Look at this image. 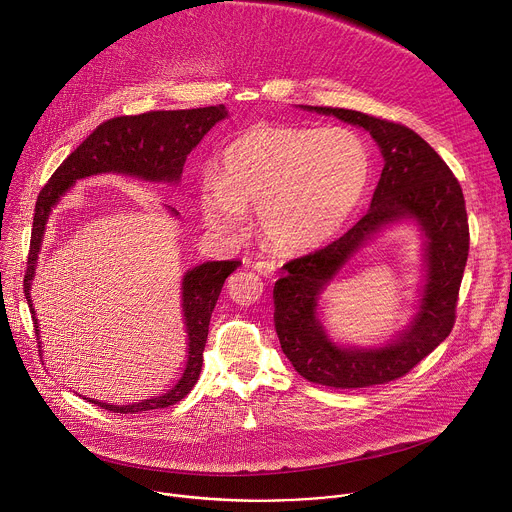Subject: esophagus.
I'll return each mask as SVG.
<instances>
[{
  "label": "esophagus",
  "instance_id": "34e87169",
  "mask_svg": "<svg viewBox=\"0 0 512 512\" xmlns=\"http://www.w3.org/2000/svg\"><path fill=\"white\" fill-rule=\"evenodd\" d=\"M255 271L263 277H273L277 271V263L269 261V259H259V261H255Z\"/></svg>",
  "mask_w": 512,
  "mask_h": 512
}]
</instances>
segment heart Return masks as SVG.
<instances>
[{"mask_svg":"<svg viewBox=\"0 0 512 512\" xmlns=\"http://www.w3.org/2000/svg\"><path fill=\"white\" fill-rule=\"evenodd\" d=\"M373 170L369 143L348 127L257 123L221 156L218 180L198 192L204 223L239 235L247 208H259L267 243L308 253L332 241L358 208Z\"/></svg>","mask_w":512,"mask_h":512,"instance_id":"1","label":"heart"}]
</instances>
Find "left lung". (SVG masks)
<instances>
[{"instance_id": "8db88e82", "label": "left lung", "mask_w": 512, "mask_h": 512, "mask_svg": "<svg viewBox=\"0 0 512 512\" xmlns=\"http://www.w3.org/2000/svg\"><path fill=\"white\" fill-rule=\"evenodd\" d=\"M367 129L385 166L369 212L338 241L283 265L273 287L275 332L294 369L310 383L334 389L385 385L407 375L456 322L470 229L458 178L413 129L352 109L310 107ZM411 217L426 235V285L420 312L397 341L381 349H342L323 332L315 310L323 287L351 253L381 226Z\"/></svg>"}]
</instances>
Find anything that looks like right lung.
Instances as JSON below:
<instances>
[{
	"label": "right lung",
	"instance_id": "1",
	"mask_svg": "<svg viewBox=\"0 0 512 512\" xmlns=\"http://www.w3.org/2000/svg\"><path fill=\"white\" fill-rule=\"evenodd\" d=\"M225 117H227L225 105L180 109V111H148L141 115L113 117L101 123L79 145V148L58 166V170L40 190L36 200L28 267L24 275L26 302L32 312L36 336L40 332H38V320L32 308L30 283L36 271V261H38L48 214L54 208V204L60 200V196L66 190H70L72 182L87 176L103 174V172L125 174L131 178L150 180V182H178L188 154L196 148L200 139ZM174 214L178 212L174 210ZM239 265L241 261H206L202 265H196L184 275L182 312H184V324L188 332V362H186V371L182 379L172 391L154 399H145L141 403H131V405H109V403L93 401L89 397L85 399L111 413H141L150 409L170 407L182 401L198 381L210 316L218 296H221L223 283Z\"/></svg>",
	"mask_w": 512,
	"mask_h": 512
}]
</instances>
